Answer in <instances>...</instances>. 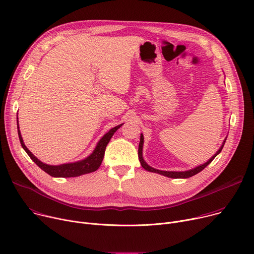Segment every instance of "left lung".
<instances>
[{"instance_id":"obj_1","label":"left lung","mask_w":254,"mask_h":254,"mask_svg":"<svg viewBox=\"0 0 254 254\" xmlns=\"http://www.w3.org/2000/svg\"><path fill=\"white\" fill-rule=\"evenodd\" d=\"M226 140H227V137L224 140L222 146H221L220 149L217 151V153H216L211 159L207 160L205 163L200 164V165H198V166H196V167H194V168H192V169L187 170V171H164V170L155 169V168L151 167L150 165H148V164L146 163V161H145L144 158H143V146H144V135H143V133H141V139H140V144H139V153H137V154H139V159H140V162H141L142 167H143L144 169H146L147 171L154 172V173H158V174H161V175L166 176V177H170V178H189V177H191V176L197 174L198 172H200L202 169H204L207 165H209V164L212 162V161L215 159V157H216L218 154H220V152L222 151V149H223V147H224V145H225Z\"/></svg>"}]
</instances>
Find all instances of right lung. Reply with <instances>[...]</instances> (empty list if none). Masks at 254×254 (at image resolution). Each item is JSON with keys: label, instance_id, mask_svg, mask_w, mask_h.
Returning a JSON list of instances; mask_svg holds the SVG:
<instances>
[{"label": "right lung", "instance_id": "add662e5", "mask_svg": "<svg viewBox=\"0 0 254 254\" xmlns=\"http://www.w3.org/2000/svg\"><path fill=\"white\" fill-rule=\"evenodd\" d=\"M122 126H123V124L120 125V126L114 127L110 130H108L98 141V143H97L95 149L93 150V152H92L85 159L77 161V162H73V163H66V164H61V165H49V164H45V163L41 162L40 160H38L27 149L24 142H23L22 135H21V132H20V129H19L18 114H17L18 135H19V140H20L22 148L25 150V152L28 154V156L31 158V160L39 168H41L44 172H47L49 175H51L53 177H76V176H80V175H84V174H88V173L96 171L102 163V160H103V157H104V153H105V149H106L107 144L109 143V141L112 137V135L114 134V132L117 131Z\"/></svg>", "mask_w": 254, "mask_h": 254}]
</instances>
